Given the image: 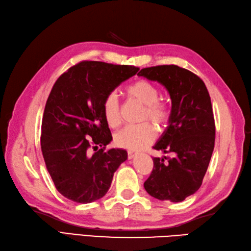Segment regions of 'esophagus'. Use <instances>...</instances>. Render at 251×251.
<instances>
[{
	"label": "esophagus",
	"instance_id": "34e87169",
	"mask_svg": "<svg viewBox=\"0 0 251 251\" xmlns=\"http://www.w3.org/2000/svg\"><path fill=\"white\" fill-rule=\"evenodd\" d=\"M136 155H137V153L135 152V151H128V158L129 159H132Z\"/></svg>",
	"mask_w": 251,
	"mask_h": 251
}]
</instances>
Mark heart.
I'll return each instance as SVG.
<instances>
[{
	"label": "heart",
	"instance_id": "1",
	"mask_svg": "<svg viewBox=\"0 0 251 251\" xmlns=\"http://www.w3.org/2000/svg\"><path fill=\"white\" fill-rule=\"evenodd\" d=\"M127 94L144 104L142 120L150 119L158 126L168 125L171 119V107L160 100V92L155 84L148 80H137L126 89ZM102 114L110 127L119 126L120 100L115 92H110L102 101ZM156 138L154 126L145 122L139 125H129L115 133L114 141L120 148L138 151L152 143Z\"/></svg>",
	"mask_w": 251,
	"mask_h": 251
}]
</instances>
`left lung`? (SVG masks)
Here are the masks:
<instances>
[{
  "label": "left lung",
  "instance_id": "left-lung-1",
  "mask_svg": "<svg viewBox=\"0 0 251 251\" xmlns=\"http://www.w3.org/2000/svg\"><path fill=\"white\" fill-rule=\"evenodd\" d=\"M138 75L164 85L172 102L170 122L153 148L174 157H153L144 188L158 200L182 202L200 188L214 151L211 97L197 75L176 65L143 68Z\"/></svg>",
  "mask_w": 251,
  "mask_h": 251
}]
</instances>
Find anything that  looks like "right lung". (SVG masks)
Masks as SVG:
<instances>
[{"mask_svg":"<svg viewBox=\"0 0 251 251\" xmlns=\"http://www.w3.org/2000/svg\"><path fill=\"white\" fill-rule=\"evenodd\" d=\"M138 71L130 65L83 61L55 81L46 102L40 147L55 188L67 199L77 203L100 199L127 159L125 150L106 151L112 136L102 101Z\"/></svg>","mask_w":251,"mask_h":251,"instance_id":"right-lung-1","label":"right lung"}]
</instances>
